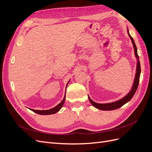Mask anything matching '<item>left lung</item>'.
<instances>
[{"label":"left lung","mask_w":152,"mask_h":152,"mask_svg":"<svg viewBox=\"0 0 152 152\" xmlns=\"http://www.w3.org/2000/svg\"><path fill=\"white\" fill-rule=\"evenodd\" d=\"M129 34V31H128ZM129 35L130 38L132 40V42L133 44V46H134V53L137 59V68H136V76H135V79L134 81V84H133L132 88L131 91L125 97L123 98L122 99L117 101V102H113V103H104V104H100V103H97L93 102L88 96L89 99L91 103L93 104L94 107L96 108H98L99 110H116L117 108H119L122 107L124 104H125L126 103L131 99V98L133 97V96L134 95L137 89V87H138L139 85V82H140V73H141V66H140V63L139 61V56L137 54V48L136 45L135 44V42L134 41V39H132V37L130 35V34H129Z\"/></svg>","instance_id":"left-lung-1"}]
</instances>
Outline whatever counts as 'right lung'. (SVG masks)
Instances as JSON below:
<instances>
[{
    "instance_id": "add662e5",
    "label": "right lung",
    "mask_w": 152,
    "mask_h": 152,
    "mask_svg": "<svg viewBox=\"0 0 152 152\" xmlns=\"http://www.w3.org/2000/svg\"><path fill=\"white\" fill-rule=\"evenodd\" d=\"M68 84V82L67 83V84ZM65 98H66V95H65V96H64V98L60 103L58 104L56 107H55L53 108H51L50 110H33V109H30V110H31V111H33L34 112L37 113V114H40V115H50V114L56 113L62 108L63 105L64 104V103H65Z\"/></svg>"
}]
</instances>
